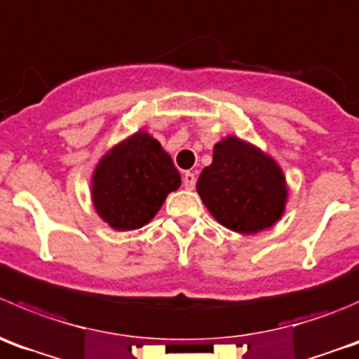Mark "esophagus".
Listing matches in <instances>:
<instances>
[{
  "label": "esophagus",
  "instance_id": "obj_1",
  "mask_svg": "<svg viewBox=\"0 0 359 359\" xmlns=\"http://www.w3.org/2000/svg\"><path fill=\"white\" fill-rule=\"evenodd\" d=\"M183 184H184V188H187V190H194V187H195V175L194 172H190V171H187L183 175Z\"/></svg>",
  "mask_w": 359,
  "mask_h": 359
}]
</instances>
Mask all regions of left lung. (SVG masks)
Returning <instances> with one entry per match:
<instances>
[{"label":"left lung","mask_w":359,"mask_h":359,"mask_svg":"<svg viewBox=\"0 0 359 359\" xmlns=\"http://www.w3.org/2000/svg\"><path fill=\"white\" fill-rule=\"evenodd\" d=\"M197 191L209 212L239 233H257L274 225L288 197L276 161L233 136L215 147L212 164L202 169Z\"/></svg>","instance_id":"8db88e82"}]
</instances>
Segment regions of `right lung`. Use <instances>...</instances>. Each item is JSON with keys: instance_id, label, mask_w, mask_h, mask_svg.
<instances>
[{"instance_id": "add662e5", "label": "right lung", "mask_w": 359, "mask_h": 359, "mask_svg": "<svg viewBox=\"0 0 359 359\" xmlns=\"http://www.w3.org/2000/svg\"><path fill=\"white\" fill-rule=\"evenodd\" d=\"M180 184L178 169L161 143L136 133L101 158L92 178V201L109 226L134 230L147 225Z\"/></svg>"}]
</instances>
